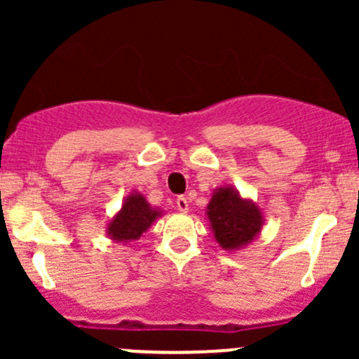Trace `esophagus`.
Here are the masks:
<instances>
[{
  "label": "esophagus",
  "instance_id": "34e87169",
  "mask_svg": "<svg viewBox=\"0 0 359 359\" xmlns=\"http://www.w3.org/2000/svg\"><path fill=\"white\" fill-rule=\"evenodd\" d=\"M175 203H177V210H179V212H182V213L189 212V201H187V198L179 196Z\"/></svg>",
  "mask_w": 359,
  "mask_h": 359
}]
</instances>
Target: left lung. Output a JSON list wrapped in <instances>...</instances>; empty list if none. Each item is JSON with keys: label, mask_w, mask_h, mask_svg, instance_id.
I'll list each match as a JSON object with an SVG mask.
<instances>
[{"label": "left lung", "mask_w": 359, "mask_h": 359, "mask_svg": "<svg viewBox=\"0 0 359 359\" xmlns=\"http://www.w3.org/2000/svg\"><path fill=\"white\" fill-rule=\"evenodd\" d=\"M206 220L219 247L227 252L248 247L264 227V212L255 201L243 198L236 187L220 186L206 205Z\"/></svg>", "instance_id": "obj_1"}]
</instances>
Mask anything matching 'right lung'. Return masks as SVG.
Instances as JSON below:
<instances>
[{
    "label": "right lung",
    "instance_id": "add662e5",
    "mask_svg": "<svg viewBox=\"0 0 359 359\" xmlns=\"http://www.w3.org/2000/svg\"><path fill=\"white\" fill-rule=\"evenodd\" d=\"M161 215L163 210L151 206L142 193L133 191L125 198L121 208L114 213V217H111L106 226V233L114 243H133Z\"/></svg>",
    "mask_w": 359,
    "mask_h": 359
}]
</instances>
